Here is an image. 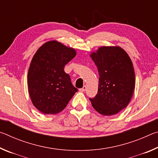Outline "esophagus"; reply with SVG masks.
Segmentation results:
<instances>
[{"label": "esophagus", "mask_w": 158, "mask_h": 158, "mask_svg": "<svg viewBox=\"0 0 158 158\" xmlns=\"http://www.w3.org/2000/svg\"><path fill=\"white\" fill-rule=\"evenodd\" d=\"M85 90H86V86H85V85H84V86H83V88H81V89H79L80 91H81V92L85 91Z\"/></svg>", "instance_id": "esophagus-1"}]
</instances>
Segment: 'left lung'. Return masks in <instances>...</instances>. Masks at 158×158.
I'll list each match as a JSON object with an SVG mask.
<instances>
[{
	"label": "left lung",
	"mask_w": 158,
	"mask_h": 158,
	"mask_svg": "<svg viewBox=\"0 0 158 158\" xmlns=\"http://www.w3.org/2000/svg\"><path fill=\"white\" fill-rule=\"evenodd\" d=\"M90 57L98 67V93L89 98L93 107L105 116L125 109L132 99L135 74L129 56L120 47H101Z\"/></svg>",
	"instance_id": "8db88e82"
}]
</instances>
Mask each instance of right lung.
<instances>
[{"label":"right lung","mask_w":158,"mask_h":158,"mask_svg":"<svg viewBox=\"0 0 158 158\" xmlns=\"http://www.w3.org/2000/svg\"><path fill=\"white\" fill-rule=\"evenodd\" d=\"M76 56V51L53 40L35 53L28 73L29 95L33 105L45 114L63 111L77 92L64 67Z\"/></svg>","instance_id":"1"}]
</instances>
